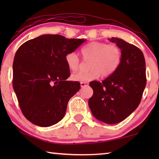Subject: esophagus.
Segmentation results:
<instances>
[{
    "label": "esophagus",
    "mask_w": 159,
    "mask_h": 159,
    "mask_svg": "<svg viewBox=\"0 0 159 159\" xmlns=\"http://www.w3.org/2000/svg\"><path fill=\"white\" fill-rule=\"evenodd\" d=\"M88 83H86V82L80 83V87H81V88L86 87V86H88Z\"/></svg>",
    "instance_id": "obj_1"
}]
</instances>
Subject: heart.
Returning a JSON list of instances; mask_svg holds the SVG:
<instances>
[{"label": "heart", "mask_w": 159, "mask_h": 159, "mask_svg": "<svg viewBox=\"0 0 159 159\" xmlns=\"http://www.w3.org/2000/svg\"><path fill=\"white\" fill-rule=\"evenodd\" d=\"M85 60H90L88 66L90 70L86 72H77L71 75L74 81L89 82L100 76L108 77L116 71L122 60V51L116 45H107L105 43L93 41L85 45L81 49ZM68 68L72 71L78 70L80 60L75 52H69L65 57Z\"/></svg>", "instance_id": "obj_1"}]
</instances>
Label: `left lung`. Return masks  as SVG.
Listing matches in <instances>:
<instances>
[{
    "label": "left lung",
    "mask_w": 159,
    "mask_h": 159,
    "mask_svg": "<svg viewBox=\"0 0 159 159\" xmlns=\"http://www.w3.org/2000/svg\"><path fill=\"white\" fill-rule=\"evenodd\" d=\"M109 41L121 50V63L102 82L90 83L93 95L88 104L97 119L116 124L125 119L140 103L147 83L146 64L143 53L135 45L115 37Z\"/></svg>",
    "instance_id": "8db88e82"
}]
</instances>
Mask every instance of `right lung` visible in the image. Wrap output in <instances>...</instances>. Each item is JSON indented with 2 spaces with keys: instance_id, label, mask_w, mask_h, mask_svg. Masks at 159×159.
<instances>
[{
  "instance_id": "right-lung-1",
  "label": "right lung",
  "mask_w": 159,
  "mask_h": 159,
  "mask_svg": "<svg viewBox=\"0 0 159 159\" xmlns=\"http://www.w3.org/2000/svg\"><path fill=\"white\" fill-rule=\"evenodd\" d=\"M85 41L45 34L18 48L12 85L21 111L33 124L49 127L63 118L69 100L80 88L79 82L66 80L65 57Z\"/></svg>"
}]
</instances>
